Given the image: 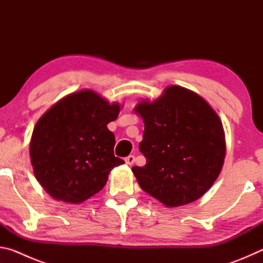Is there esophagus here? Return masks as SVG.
<instances>
[{
  "label": "esophagus",
  "mask_w": 263,
  "mask_h": 263,
  "mask_svg": "<svg viewBox=\"0 0 263 263\" xmlns=\"http://www.w3.org/2000/svg\"><path fill=\"white\" fill-rule=\"evenodd\" d=\"M135 160H136L135 155H128V157L125 158V162L128 164V166H132V164L135 163Z\"/></svg>",
  "instance_id": "esophagus-1"
}]
</instances>
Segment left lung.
<instances>
[{
	"instance_id": "obj_1",
	"label": "left lung",
	"mask_w": 263,
	"mask_h": 263,
	"mask_svg": "<svg viewBox=\"0 0 263 263\" xmlns=\"http://www.w3.org/2000/svg\"><path fill=\"white\" fill-rule=\"evenodd\" d=\"M135 112L145 126L139 149L146 164L132 167L140 188L167 208L197 201L224 164L219 116L202 96L180 86L164 88L155 101H140Z\"/></svg>"
}]
</instances>
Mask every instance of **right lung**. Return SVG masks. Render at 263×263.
Here are the masks:
<instances>
[{
  "label": "right lung",
  "mask_w": 263,
  "mask_h": 263,
  "mask_svg": "<svg viewBox=\"0 0 263 263\" xmlns=\"http://www.w3.org/2000/svg\"><path fill=\"white\" fill-rule=\"evenodd\" d=\"M121 108L83 89L62 97L39 118L30 158L35 179L51 197L83 203L103 188L114 167L124 163L115 157V136L106 127Z\"/></svg>",
  "instance_id": "1"
}]
</instances>
